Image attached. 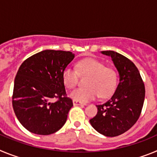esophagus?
Wrapping results in <instances>:
<instances>
[{
  "label": "esophagus",
  "mask_w": 157,
  "mask_h": 157,
  "mask_svg": "<svg viewBox=\"0 0 157 157\" xmlns=\"http://www.w3.org/2000/svg\"><path fill=\"white\" fill-rule=\"evenodd\" d=\"M73 105H74V106H83V105H86L85 104L82 103V102H80V101H73Z\"/></svg>",
  "instance_id": "1"
}]
</instances>
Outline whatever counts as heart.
Masks as SVG:
<instances>
[{
	"label": "heart",
	"instance_id": "heart-1",
	"mask_svg": "<svg viewBox=\"0 0 157 157\" xmlns=\"http://www.w3.org/2000/svg\"><path fill=\"white\" fill-rule=\"evenodd\" d=\"M89 75L86 81V87L76 89L70 94L75 101L87 102L98 98H108L113 93L116 84V74L114 70L106 67L98 59L88 58L76 65V69L71 66L65 67L62 78L65 86L73 89L78 82V75Z\"/></svg>",
	"mask_w": 157,
	"mask_h": 157
}]
</instances>
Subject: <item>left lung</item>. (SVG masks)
<instances>
[{"mask_svg": "<svg viewBox=\"0 0 157 157\" xmlns=\"http://www.w3.org/2000/svg\"><path fill=\"white\" fill-rule=\"evenodd\" d=\"M101 52L112 58L120 81L112 98L97 105L98 113L90 123L100 134L116 137L127 131L138 120L145 100V85L139 71L128 58L114 51Z\"/></svg>", "mask_w": 157, "mask_h": 157, "instance_id": "obj_1", "label": "left lung"}]
</instances>
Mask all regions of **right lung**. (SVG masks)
<instances>
[{"label":"right lung","instance_id":"right-lung-1","mask_svg":"<svg viewBox=\"0 0 157 157\" xmlns=\"http://www.w3.org/2000/svg\"><path fill=\"white\" fill-rule=\"evenodd\" d=\"M75 54L41 51L19 67L14 82L12 106L18 120L30 132L48 135L65 124L73 103L67 98L62 73ZM53 98L58 101L52 102Z\"/></svg>","mask_w":157,"mask_h":157}]
</instances>
